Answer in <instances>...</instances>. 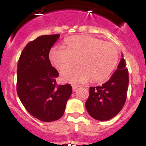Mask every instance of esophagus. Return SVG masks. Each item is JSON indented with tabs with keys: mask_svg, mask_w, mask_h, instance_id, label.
Segmentation results:
<instances>
[{
	"mask_svg": "<svg viewBox=\"0 0 146 146\" xmlns=\"http://www.w3.org/2000/svg\"><path fill=\"white\" fill-rule=\"evenodd\" d=\"M78 87H79V86H77V85H73V86H72V90H73V91H76V89Z\"/></svg>",
	"mask_w": 146,
	"mask_h": 146,
	"instance_id": "esophagus-1",
	"label": "esophagus"
}]
</instances>
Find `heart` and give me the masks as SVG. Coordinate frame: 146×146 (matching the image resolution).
Masks as SVG:
<instances>
[{"instance_id":"obj_1","label":"heart","mask_w":146,"mask_h":146,"mask_svg":"<svg viewBox=\"0 0 146 146\" xmlns=\"http://www.w3.org/2000/svg\"><path fill=\"white\" fill-rule=\"evenodd\" d=\"M66 49L54 47L50 50V60L58 70L74 65L79 66L61 73V79L71 83L105 80L112 73L118 60L119 52L114 44L94 37L78 35L65 40Z\"/></svg>"}]
</instances>
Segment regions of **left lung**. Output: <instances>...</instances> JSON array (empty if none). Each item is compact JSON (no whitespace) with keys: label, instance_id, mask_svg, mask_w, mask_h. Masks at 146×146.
<instances>
[{"label":"left lung","instance_id":"8db88e82","mask_svg":"<svg viewBox=\"0 0 146 146\" xmlns=\"http://www.w3.org/2000/svg\"><path fill=\"white\" fill-rule=\"evenodd\" d=\"M128 86L129 72L122 55L118 69L109 80L102 86L89 88L86 102L88 114L99 121H108L115 116L126 102Z\"/></svg>","mask_w":146,"mask_h":146}]
</instances>
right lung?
Instances as JSON below:
<instances>
[{
  "instance_id": "obj_1",
  "label": "right lung",
  "mask_w": 146,
  "mask_h": 146,
  "mask_svg": "<svg viewBox=\"0 0 146 146\" xmlns=\"http://www.w3.org/2000/svg\"><path fill=\"white\" fill-rule=\"evenodd\" d=\"M59 36L44 35L30 42L18 60V96L30 114L44 122L61 118L72 93L69 84L57 86L59 74L49 59L50 49Z\"/></svg>"
}]
</instances>
